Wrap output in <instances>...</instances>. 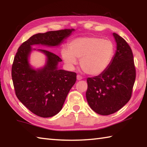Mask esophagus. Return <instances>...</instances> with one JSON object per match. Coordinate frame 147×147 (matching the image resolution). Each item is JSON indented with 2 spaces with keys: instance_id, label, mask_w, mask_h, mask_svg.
<instances>
[{
  "instance_id": "esophagus-1",
  "label": "esophagus",
  "mask_w": 147,
  "mask_h": 147,
  "mask_svg": "<svg viewBox=\"0 0 147 147\" xmlns=\"http://www.w3.org/2000/svg\"><path fill=\"white\" fill-rule=\"evenodd\" d=\"M76 79H77V80H81L82 79V77L80 75H77Z\"/></svg>"
}]
</instances>
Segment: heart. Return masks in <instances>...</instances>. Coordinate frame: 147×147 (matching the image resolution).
Returning a JSON list of instances; mask_svg holds the SVG:
<instances>
[{"label":"heart","instance_id":"1","mask_svg":"<svg viewBox=\"0 0 147 147\" xmlns=\"http://www.w3.org/2000/svg\"><path fill=\"white\" fill-rule=\"evenodd\" d=\"M69 49L63 47L61 56L69 69H73L80 59L82 70L90 76H98L110 65L114 53L113 42L94 36L77 37L70 41Z\"/></svg>","mask_w":147,"mask_h":147}]
</instances>
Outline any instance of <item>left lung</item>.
I'll use <instances>...</instances> for the list:
<instances>
[{
  "mask_svg": "<svg viewBox=\"0 0 147 147\" xmlns=\"http://www.w3.org/2000/svg\"><path fill=\"white\" fill-rule=\"evenodd\" d=\"M116 50L107 70L87 79L86 98L95 113L109 115L121 109L131 98L136 79L132 51L127 42L115 33Z\"/></svg>",
  "mask_w": 147,
  "mask_h": 147,
  "instance_id": "8db88e82",
  "label": "left lung"
}]
</instances>
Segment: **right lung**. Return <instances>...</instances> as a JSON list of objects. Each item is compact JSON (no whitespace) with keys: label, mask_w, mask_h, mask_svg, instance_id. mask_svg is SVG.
Returning <instances> with one entry per match:
<instances>
[{"label":"right lung","mask_w":147,"mask_h":147,"mask_svg":"<svg viewBox=\"0 0 147 147\" xmlns=\"http://www.w3.org/2000/svg\"><path fill=\"white\" fill-rule=\"evenodd\" d=\"M74 31L63 29L34 34L19 47L14 58L11 76L17 97L40 117L49 118L62 110L69 90L76 82V73L58 69V63L62 60L57 55L32 46L58 47ZM35 50L46 56L45 65L37 69L29 63L30 53Z\"/></svg>","instance_id":"obj_1"}]
</instances>
